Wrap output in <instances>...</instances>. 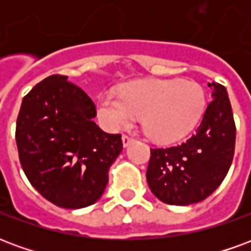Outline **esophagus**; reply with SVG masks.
<instances>
[{
  "mask_svg": "<svg viewBox=\"0 0 251 251\" xmlns=\"http://www.w3.org/2000/svg\"><path fill=\"white\" fill-rule=\"evenodd\" d=\"M134 141V138H131L130 136H127V134H124L122 136V144H124V147H129L131 142Z\"/></svg>",
  "mask_w": 251,
  "mask_h": 251,
  "instance_id": "obj_1",
  "label": "esophagus"
}]
</instances>
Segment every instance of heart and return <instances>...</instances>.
Instances as JSON below:
<instances>
[{"mask_svg": "<svg viewBox=\"0 0 251 251\" xmlns=\"http://www.w3.org/2000/svg\"><path fill=\"white\" fill-rule=\"evenodd\" d=\"M207 107L196 82L147 79L126 84L118 95L100 94L97 114L109 130H121L142 115L147 134L158 142H176L198 126Z\"/></svg>", "mask_w": 251, "mask_h": 251, "instance_id": "obj_1", "label": "heart"}]
</instances>
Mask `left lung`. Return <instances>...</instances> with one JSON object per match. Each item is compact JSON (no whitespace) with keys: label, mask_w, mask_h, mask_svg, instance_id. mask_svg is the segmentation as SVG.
<instances>
[{"label":"left lung","mask_w":251,"mask_h":251,"mask_svg":"<svg viewBox=\"0 0 251 251\" xmlns=\"http://www.w3.org/2000/svg\"><path fill=\"white\" fill-rule=\"evenodd\" d=\"M212 97L194 136L180 145L151 149L147 180L158 199L188 205L207 199L226 177L235 149V122L226 87L208 83Z\"/></svg>","instance_id":"left-lung-1"}]
</instances>
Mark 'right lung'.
I'll list each match as a JSON object with an SVG mask.
<instances>
[{"mask_svg": "<svg viewBox=\"0 0 251 251\" xmlns=\"http://www.w3.org/2000/svg\"><path fill=\"white\" fill-rule=\"evenodd\" d=\"M95 104L64 75L37 83L23 99L16 142L24 174L37 192L62 208H83L102 196L122 152L121 134L93 118Z\"/></svg>", "mask_w": 251, "mask_h": 251, "instance_id": "1", "label": "right lung"}]
</instances>
